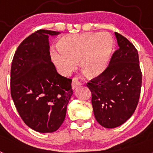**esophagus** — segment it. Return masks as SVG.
<instances>
[{"label": "esophagus", "instance_id": "obj_1", "mask_svg": "<svg viewBox=\"0 0 153 153\" xmlns=\"http://www.w3.org/2000/svg\"><path fill=\"white\" fill-rule=\"evenodd\" d=\"M82 85V83L79 82V80H78L77 78H74L73 79V81H72V88L73 90H75L77 86H79Z\"/></svg>", "mask_w": 153, "mask_h": 153}]
</instances>
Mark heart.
<instances>
[{
    "instance_id": "heart-1",
    "label": "heart",
    "mask_w": 153,
    "mask_h": 153,
    "mask_svg": "<svg viewBox=\"0 0 153 153\" xmlns=\"http://www.w3.org/2000/svg\"><path fill=\"white\" fill-rule=\"evenodd\" d=\"M59 50L52 51L51 58L63 74L80 67L87 76L96 77L106 70L113 49V40L106 33H83L63 36L58 43Z\"/></svg>"
}]
</instances>
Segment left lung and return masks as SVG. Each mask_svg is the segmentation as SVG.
<instances>
[{
  "label": "left lung",
  "mask_w": 153,
  "mask_h": 153,
  "mask_svg": "<svg viewBox=\"0 0 153 153\" xmlns=\"http://www.w3.org/2000/svg\"><path fill=\"white\" fill-rule=\"evenodd\" d=\"M119 49L112 56L106 70L86 86L92 93V106L97 122L108 129L129 120L139 102L142 72L134 45L115 32Z\"/></svg>",
  "instance_id": "1"
}]
</instances>
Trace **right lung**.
<instances>
[{
    "label": "right lung",
    "instance_id": "1",
    "mask_svg": "<svg viewBox=\"0 0 153 153\" xmlns=\"http://www.w3.org/2000/svg\"><path fill=\"white\" fill-rule=\"evenodd\" d=\"M60 32L39 30L17 47L10 70V93L27 126L39 132L57 130L73 94L72 79L60 75L51 62L49 36Z\"/></svg>",
    "mask_w": 153,
    "mask_h": 153
}]
</instances>
